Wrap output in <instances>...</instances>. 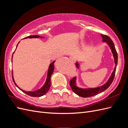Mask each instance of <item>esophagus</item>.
Here are the masks:
<instances>
[{
	"instance_id": "34e87169",
	"label": "esophagus",
	"mask_w": 128,
	"mask_h": 128,
	"mask_svg": "<svg viewBox=\"0 0 128 128\" xmlns=\"http://www.w3.org/2000/svg\"><path fill=\"white\" fill-rule=\"evenodd\" d=\"M70 60L71 61H72V62H75V59H74V58H72V57H70Z\"/></svg>"
}]
</instances>
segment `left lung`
I'll use <instances>...</instances> for the list:
<instances>
[{
  "instance_id": "8db88e82",
  "label": "left lung",
  "mask_w": 128,
  "mask_h": 128,
  "mask_svg": "<svg viewBox=\"0 0 128 128\" xmlns=\"http://www.w3.org/2000/svg\"><path fill=\"white\" fill-rule=\"evenodd\" d=\"M101 36L102 37V42H106L108 44V45L110 46V49L112 50V53L113 54V56L114 58L115 67L113 72L111 76L110 77V78L107 81V82L106 84L103 85L102 86H101L100 87H98L96 88H87V89L81 88L76 86V84H75L76 77H73L72 80H70V86L72 89V90L74 91V92L76 94H77L79 96H82V97H83V98L90 97V96L96 95L100 94V93L104 91V90H106V89L109 88V86H110L114 78V76H115V72H116V66L118 64V53L116 52V50L115 49L114 42L110 39V38L108 37V36L105 35V34H101ZM75 64L77 68H79L78 64L76 62Z\"/></svg>"
}]
</instances>
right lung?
Here are the masks:
<instances>
[{
  "label": "right lung",
  "instance_id": "1",
  "mask_svg": "<svg viewBox=\"0 0 128 128\" xmlns=\"http://www.w3.org/2000/svg\"><path fill=\"white\" fill-rule=\"evenodd\" d=\"M39 37L42 38V37H40V36L34 35V36H29L25 37L24 38H39ZM12 57H13V56H12ZM54 62H55V61H53L51 64L50 65L48 72L47 80H46V83L44 85V86H42L40 89V90H38L36 91H34V92H26L24 90H22V89H21L20 88H19L17 86L16 84L15 83V81L13 79V75H12V79L13 80V82L15 84V86H16L19 89H20V90H21L22 92L25 93L26 94H28L30 96H34V97H37V96H43L48 92V91L49 88H50V86H51V76L53 74V72L54 71ZM12 74H13V72H12Z\"/></svg>",
  "mask_w": 128,
  "mask_h": 128
}]
</instances>
